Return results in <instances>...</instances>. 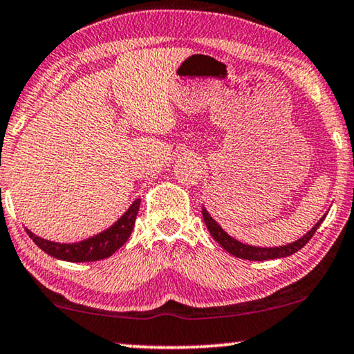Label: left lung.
I'll use <instances>...</instances> for the list:
<instances>
[{
    "mask_svg": "<svg viewBox=\"0 0 354 354\" xmlns=\"http://www.w3.org/2000/svg\"><path fill=\"white\" fill-rule=\"evenodd\" d=\"M202 214H203V221L207 224V227L209 230V234L213 239L218 241V243L224 248L225 251L230 252L232 256L240 257V259H246V261H268V259H279V257H288L297 252L299 250L308 243V240L315 235V232L318 230V227L323 223L326 214L321 218L318 223L313 225L312 230H308L304 236H300L299 240H295L294 243H288L284 246H275V248H261V246H251L246 243H241L234 236H230L227 232H225L221 225L216 223V221L211 218V214L207 211V208L202 207Z\"/></svg>",
    "mask_w": 354,
    "mask_h": 354,
    "instance_id": "obj_1",
    "label": "left lung"
}]
</instances>
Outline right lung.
Listing matches in <instances>:
<instances>
[{
	"instance_id": "obj_1",
	"label": "right lung",
	"mask_w": 354,
	"mask_h": 354,
	"mask_svg": "<svg viewBox=\"0 0 354 354\" xmlns=\"http://www.w3.org/2000/svg\"><path fill=\"white\" fill-rule=\"evenodd\" d=\"M140 198H136L130 205L129 209L115 221V223L106 230L100 234L88 236L86 240L76 241V243H59V241H50L41 236L35 235L33 232L25 229L30 239L38 245L42 251L47 254L55 257V259L66 261V262H93L102 261L106 257L113 256L115 251L122 246L133 230L136 214L140 209Z\"/></svg>"
}]
</instances>
